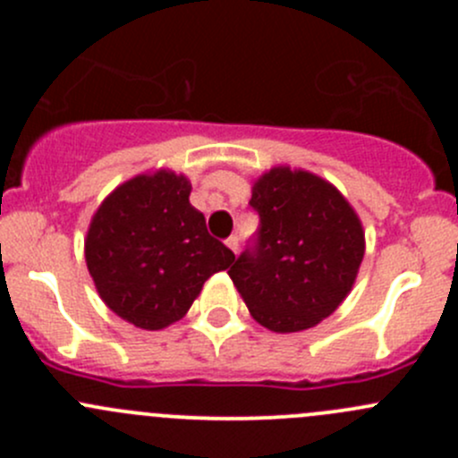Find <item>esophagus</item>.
Returning a JSON list of instances; mask_svg holds the SVG:
<instances>
[{
	"mask_svg": "<svg viewBox=\"0 0 458 458\" xmlns=\"http://www.w3.org/2000/svg\"><path fill=\"white\" fill-rule=\"evenodd\" d=\"M225 246H228L230 250H233L234 255H237V250H239V237H234V234H233V237H228V239H225Z\"/></svg>",
	"mask_w": 458,
	"mask_h": 458,
	"instance_id": "34e87169",
	"label": "esophagus"
}]
</instances>
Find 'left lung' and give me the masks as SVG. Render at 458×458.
<instances>
[{"label":"left lung","instance_id":"obj_1","mask_svg":"<svg viewBox=\"0 0 458 458\" xmlns=\"http://www.w3.org/2000/svg\"><path fill=\"white\" fill-rule=\"evenodd\" d=\"M257 246L228 275L252 318L272 332L315 327L344 303L366 255L350 201L318 174L275 165L252 182Z\"/></svg>","mask_w":458,"mask_h":458}]
</instances>
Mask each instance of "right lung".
<instances>
[{"label": "right lung", "instance_id": "obj_1", "mask_svg": "<svg viewBox=\"0 0 458 458\" xmlns=\"http://www.w3.org/2000/svg\"><path fill=\"white\" fill-rule=\"evenodd\" d=\"M191 179L168 168L119 183L92 215L86 266L101 301L141 330L191 310L203 284L234 261L191 203Z\"/></svg>", "mask_w": 458, "mask_h": 458}]
</instances>
